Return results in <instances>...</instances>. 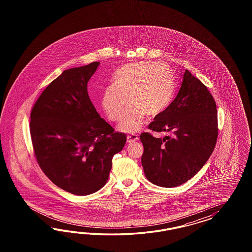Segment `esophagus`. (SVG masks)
<instances>
[{"instance_id": "esophagus-1", "label": "esophagus", "mask_w": 252, "mask_h": 252, "mask_svg": "<svg viewBox=\"0 0 252 252\" xmlns=\"http://www.w3.org/2000/svg\"><path fill=\"white\" fill-rule=\"evenodd\" d=\"M126 138H127V142L128 143H133V142H136V141H137L138 140V136L137 135H128L127 137H126Z\"/></svg>"}]
</instances>
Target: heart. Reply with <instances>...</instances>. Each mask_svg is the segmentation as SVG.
Here are the masks:
<instances>
[{
	"label": "heart",
	"instance_id": "heart-1",
	"mask_svg": "<svg viewBox=\"0 0 252 252\" xmlns=\"http://www.w3.org/2000/svg\"><path fill=\"white\" fill-rule=\"evenodd\" d=\"M112 80L113 86L103 92L101 104L108 118L117 122L127 101L129 105L118 126V129L125 133L140 129L145 115L153 118L163 113L175 93L174 75L164 63L141 62L126 64L115 72Z\"/></svg>",
	"mask_w": 252,
	"mask_h": 252
}]
</instances>
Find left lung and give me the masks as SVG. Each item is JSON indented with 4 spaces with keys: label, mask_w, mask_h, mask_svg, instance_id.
<instances>
[{
    "label": "left lung",
    "mask_w": 252,
    "mask_h": 252,
    "mask_svg": "<svg viewBox=\"0 0 252 252\" xmlns=\"http://www.w3.org/2000/svg\"><path fill=\"white\" fill-rule=\"evenodd\" d=\"M162 138L142 133L141 163L147 179L162 188H175L195 176L214 152L218 137L217 109L206 86L189 70L175 99L149 125Z\"/></svg>",
    "instance_id": "obj_1"
}]
</instances>
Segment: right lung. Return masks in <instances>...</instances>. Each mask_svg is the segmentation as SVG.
<instances>
[{
    "instance_id": "add662e5",
    "label": "right lung",
    "mask_w": 252,
    "mask_h": 252,
    "mask_svg": "<svg viewBox=\"0 0 252 252\" xmlns=\"http://www.w3.org/2000/svg\"><path fill=\"white\" fill-rule=\"evenodd\" d=\"M99 64L64 70L31 111V140L39 167L57 187L78 196L106 184L113 157L126 141L99 116L89 97L88 82Z\"/></svg>"
}]
</instances>
